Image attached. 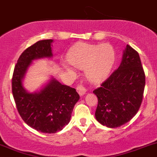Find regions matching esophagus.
<instances>
[{"instance_id":"esophagus-1","label":"esophagus","mask_w":157,"mask_h":157,"mask_svg":"<svg viewBox=\"0 0 157 157\" xmlns=\"http://www.w3.org/2000/svg\"><path fill=\"white\" fill-rule=\"evenodd\" d=\"M76 91H77V93L79 94L82 96V95H84L86 93V89H85L84 85L80 84V85H77V86H76Z\"/></svg>"}]
</instances>
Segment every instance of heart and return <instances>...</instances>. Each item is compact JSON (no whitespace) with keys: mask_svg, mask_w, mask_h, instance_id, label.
<instances>
[{"mask_svg":"<svg viewBox=\"0 0 157 157\" xmlns=\"http://www.w3.org/2000/svg\"><path fill=\"white\" fill-rule=\"evenodd\" d=\"M70 63L63 62V66L72 70V64L85 69V76L93 83H101L107 78L115 64L116 52L109 44L80 43L68 54Z\"/></svg>","mask_w":157,"mask_h":157,"instance_id":"1","label":"heart"}]
</instances>
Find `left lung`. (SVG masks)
<instances>
[{
	"label": "left lung",
	"instance_id": "left-lung-1",
	"mask_svg": "<svg viewBox=\"0 0 157 157\" xmlns=\"http://www.w3.org/2000/svg\"><path fill=\"white\" fill-rule=\"evenodd\" d=\"M144 86L145 74L139 53L127 44L119 68L93 91L98 98L96 119L109 128L131 121L140 107Z\"/></svg>",
	"mask_w": 157,
	"mask_h": 157
}]
</instances>
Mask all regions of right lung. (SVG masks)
I'll return each mask as SVG.
<instances>
[{
	"label": "right lung",
	"instance_id": "obj_1",
	"mask_svg": "<svg viewBox=\"0 0 157 157\" xmlns=\"http://www.w3.org/2000/svg\"><path fill=\"white\" fill-rule=\"evenodd\" d=\"M52 42L51 39L39 40L26 48L16 64L12 79V92L20 116L28 125L44 133L62 130L80 99L76 89L53 78L38 93H29L24 89L22 80L32 61L52 57Z\"/></svg>",
	"mask_w": 157,
	"mask_h": 157
}]
</instances>
